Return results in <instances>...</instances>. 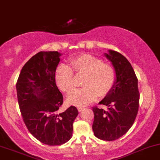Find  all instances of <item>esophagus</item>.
<instances>
[{
    "label": "esophagus",
    "mask_w": 160,
    "mask_h": 160,
    "mask_svg": "<svg viewBox=\"0 0 160 160\" xmlns=\"http://www.w3.org/2000/svg\"><path fill=\"white\" fill-rule=\"evenodd\" d=\"M85 108V107H83V106H78L77 107V109H78L79 112H82L83 110Z\"/></svg>",
    "instance_id": "obj_1"
}]
</instances>
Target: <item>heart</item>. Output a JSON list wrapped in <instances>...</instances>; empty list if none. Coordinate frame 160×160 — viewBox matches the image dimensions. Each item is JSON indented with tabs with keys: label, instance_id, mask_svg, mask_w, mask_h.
<instances>
[{
	"label": "heart",
	"instance_id": "1",
	"mask_svg": "<svg viewBox=\"0 0 160 160\" xmlns=\"http://www.w3.org/2000/svg\"><path fill=\"white\" fill-rule=\"evenodd\" d=\"M71 68L60 64L55 71V81L63 92L69 93L74 88V72L84 74L82 83L84 87L71 92L68 97L70 103L82 106L92 102L97 98L104 97L110 92L116 80V73L112 65L103 63L101 59L90 55L82 54L70 60Z\"/></svg>",
	"mask_w": 160,
	"mask_h": 160
}]
</instances>
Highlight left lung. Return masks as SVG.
<instances>
[{
	"instance_id": "1",
	"label": "left lung",
	"mask_w": 160,
	"mask_h": 160,
	"mask_svg": "<svg viewBox=\"0 0 160 160\" xmlns=\"http://www.w3.org/2000/svg\"><path fill=\"white\" fill-rule=\"evenodd\" d=\"M105 55L115 68L116 80L109 93L99 103L107 106V109L92 107V130L96 138L111 141L125 134L133 125L139 108L140 93L138 77L128 59L112 50Z\"/></svg>"
}]
</instances>
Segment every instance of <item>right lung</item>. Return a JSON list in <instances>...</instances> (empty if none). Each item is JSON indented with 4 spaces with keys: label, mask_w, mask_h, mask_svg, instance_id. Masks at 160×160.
<instances>
[{
    "label": "right lung",
    "mask_w": 160,
    "mask_h": 160,
    "mask_svg": "<svg viewBox=\"0 0 160 160\" xmlns=\"http://www.w3.org/2000/svg\"><path fill=\"white\" fill-rule=\"evenodd\" d=\"M61 55L58 52L35 54L22 67L16 85L26 128L38 140L49 146L61 145L71 139L73 122L79 113L73 106L58 111L64 100L55 83Z\"/></svg>",
    "instance_id": "obj_1"
}]
</instances>
